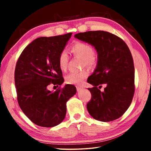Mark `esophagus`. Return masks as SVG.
<instances>
[{
	"instance_id": "1",
	"label": "esophagus",
	"mask_w": 151,
	"mask_h": 151,
	"mask_svg": "<svg viewBox=\"0 0 151 151\" xmlns=\"http://www.w3.org/2000/svg\"><path fill=\"white\" fill-rule=\"evenodd\" d=\"M83 88H84L83 86H76V90H77L78 92L81 91V90H83Z\"/></svg>"
}]
</instances>
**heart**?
Masks as SVG:
<instances>
[{"label":"heart","instance_id":"1","mask_svg":"<svg viewBox=\"0 0 151 151\" xmlns=\"http://www.w3.org/2000/svg\"><path fill=\"white\" fill-rule=\"evenodd\" d=\"M74 55L81 58L83 60V65L89 68L95 66L97 63V57L94 54L93 47L84 42H76L71 47ZM68 55L65 50L60 53L58 57V66L61 70L65 71L67 68ZM88 75V71L85 70L81 72H73L65 76L66 83L69 85H79L85 81Z\"/></svg>","mask_w":151,"mask_h":151}]
</instances>
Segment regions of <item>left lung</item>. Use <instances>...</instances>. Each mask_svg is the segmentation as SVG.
I'll use <instances>...</instances> for the list:
<instances>
[{
  "label": "left lung",
  "instance_id": "8db88e82",
  "mask_svg": "<svg viewBox=\"0 0 151 151\" xmlns=\"http://www.w3.org/2000/svg\"><path fill=\"white\" fill-rule=\"evenodd\" d=\"M75 37L93 46L98 54L96 69L87 79L93 85L88 88L92 96L86 105L89 114L103 122L120 118L134 93V66L129 47L121 38L103 30L80 32ZM103 83L107 86L102 92L98 88Z\"/></svg>",
  "mask_w": 151,
  "mask_h": 151
}]
</instances>
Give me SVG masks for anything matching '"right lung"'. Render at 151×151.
<instances>
[{"instance_id": "add662e5", "label": "right lung", "mask_w": 151, "mask_h": 151, "mask_svg": "<svg viewBox=\"0 0 151 151\" xmlns=\"http://www.w3.org/2000/svg\"><path fill=\"white\" fill-rule=\"evenodd\" d=\"M71 35L69 32L37 38L24 48L17 60L14 83L18 103L25 115L38 126L59 124L66 115V102L76 93L72 85L55 92L48 89L51 84L58 86L63 83L58 57Z\"/></svg>"}]
</instances>
